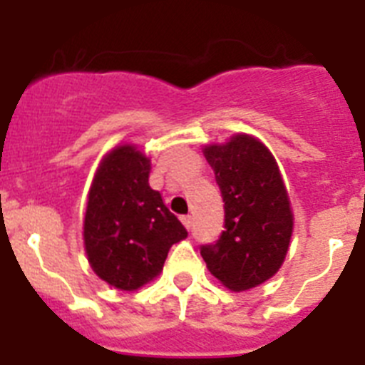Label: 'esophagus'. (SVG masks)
Listing matches in <instances>:
<instances>
[{
    "instance_id": "1",
    "label": "esophagus",
    "mask_w": 365,
    "mask_h": 365,
    "mask_svg": "<svg viewBox=\"0 0 365 365\" xmlns=\"http://www.w3.org/2000/svg\"><path fill=\"white\" fill-rule=\"evenodd\" d=\"M180 221L185 222V227H186V228L192 227V215H182V217H180Z\"/></svg>"
}]
</instances>
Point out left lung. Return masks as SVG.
I'll list each match as a JSON object with an SVG mask.
<instances>
[{
    "label": "left lung",
    "mask_w": 365,
    "mask_h": 365,
    "mask_svg": "<svg viewBox=\"0 0 365 365\" xmlns=\"http://www.w3.org/2000/svg\"><path fill=\"white\" fill-rule=\"evenodd\" d=\"M225 202V230L201 256L230 291H247L278 272L289 250L292 212L278 164L259 140L235 135L205 148Z\"/></svg>",
    "instance_id": "left-lung-1"
}]
</instances>
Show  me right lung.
Here are the masks:
<instances>
[{
	"label": "right lung",
	"instance_id": "right-lung-1",
	"mask_svg": "<svg viewBox=\"0 0 365 365\" xmlns=\"http://www.w3.org/2000/svg\"><path fill=\"white\" fill-rule=\"evenodd\" d=\"M151 163L133 146L102 160L89 190L83 241L96 276L135 291L159 276L173 243L188 232L150 186Z\"/></svg>",
	"mask_w": 365,
	"mask_h": 365
}]
</instances>
